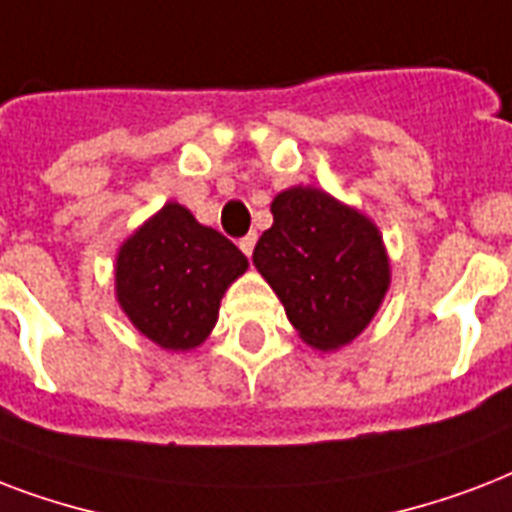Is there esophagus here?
<instances>
[{
    "instance_id": "34e87169",
    "label": "esophagus",
    "mask_w": 512,
    "mask_h": 512,
    "mask_svg": "<svg viewBox=\"0 0 512 512\" xmlns=\"http://www.w3.org/2000/svg\"><path fill=\"white\" fill-rule=\"evenodd\" d=\"M253 245H256V235H253V232H251V235H245L243 240H240V251H243L245 256H251Z\"/></svg>"
}]
</instances>
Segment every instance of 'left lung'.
<instances>
[{"mask_svg": "<svg viewBox=\"0 0 512 512\" xmlns=\"http://www.w3.org/2000/svg\"><path fill=\"white\" fill-rule=\"evenodd\" d=\"M272 227L253 248V267L277 293L312 350L358 339L390 291L382 232L366 213L318 186H291L272 200Z\"/></svg>", "mask_w": 512, "mask_h": 512, "instance_id": "8db88e82", "label": "left lung"}]
</instances>
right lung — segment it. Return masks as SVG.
Here are the masks:
<instances>
[{"instance_id":"right-lung-1","label":"right lung","mask_w":512,"mask_h":512,"mask_svg":"<svg viewBox=\"0 0 512 512\" xmlns=\"http://www.w3.org/2000/svg\"><path fill=\"white\" fill-rule=\"evenodd\" d=\"M248 259L232 240L165 202L120 245L114 296L138 334L168 352H189L211 336L224 293Z\"/></svg>"}]
</instances>
